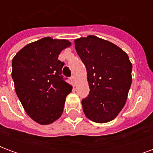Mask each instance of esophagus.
<instances>
[{
    "label": "esophagus",
    "instance_id": "obj_1",
    "mask_svg": "<svg viewBox=\"0 0 153 153\" xmlns=\"http://www.w3.org/2000/svg\"><path fill=\"white\" fill-rule=\"evenodd\" d=\"M70 79H71V82H72V83H73L74 85V83H75V82H76V79H75V76L72 75V76H71V78H70Z\"/></svg>",
    "mask_w": 153,
    "mask_h": 153
}]
</instances>
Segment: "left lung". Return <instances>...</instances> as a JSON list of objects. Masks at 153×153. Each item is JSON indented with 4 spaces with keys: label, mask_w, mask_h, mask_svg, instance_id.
<instances>
[{
    "label": "left lung",
    "mask_w": 153,
    "mask_h": 153,
    "mask_svg": "<svg viewBox=\"0 0 153 153\" xmlns=\"http://www.w3.org/2000/svg\"><path fill=\"white\" fill-rule=\"evenodd\" d=\"M86 66L89 94L82 100L83 112L96 123H106L125 106L132 83V64L121 48L90 35L74 41Z\"/></svg>",
    "instance_id": "left-lung-1"
}]
</instances>
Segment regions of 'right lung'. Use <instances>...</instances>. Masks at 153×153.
I'll use <instances>...</instances> for the list:
<instances>
[{
    "instance_id": "1",
    "label": "right lung",
    "mask_w": 153,
    "mask_h": 153,
    "mask_svg": "<svg viewBox=\"0 0 153 153\" xmlns=\"http://www.w3.org/2000/svg\"><path fill=\"white\" fill-rule=\"evenodd\" d=\"M70 46L67 40L43 38L26 45L12 60L16 94L26 113L38 124L49 125L62 115L72 86L61 74L65 64L58 56Z\"/></svg>"
}]
</instances>
